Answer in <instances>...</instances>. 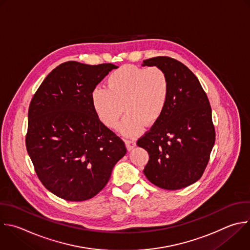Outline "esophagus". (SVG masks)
Returning <instances> with one entry per match:
<instances>
[{
	"instance_id": "obj_1",
	"label": "esophagus",
	"mask_w": 250,
	"mask_h": 250,
	"mask_svg": "<svg viewBox=\"0 0 250 250\" xmlns=\"http://www.w3.org/2000/svg\"><path fill=\"white\" fill-rule=\"evenodd\" d=\"M125 145H126V148L128 150H131V149H133L135 147L136 142H135L134 139H126L125 140Z\"/></svg>"
}]
</instances>
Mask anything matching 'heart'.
Segmentation results:
<instances>
[{
	"mask_svg": "<svg viewBox=\"0 0 250 250\" xmlns=\"http://www.w3.org/2000/svg\"><path fill=\"white\" fill-rule=\"evenodd\" d=\"M169 93V79L160 67L125 65L111 72L106 88L95 87L90 98L96 116L110 128L118 126L125 111L120 131L134 136L142 132L145 124L153 125L162 117Z\"/></svg>",
	"mask_w": 250,
	"mask_h": 250,
	"instance_id": "1",
	"label": "heart"
}]
</instances>
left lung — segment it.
I'll return each mask as SVG.
<instances>
[{
  "label": "left lung",
  "instance_id": "left-lung-1",
  "mask_svg": "<svg viewBox=\"0 0 250 250\" xmlns=\"http://www.w3.org/2000/svg\"><path fill=\"white\" fill-rule=\"evenodd\" d=\"M142 65L163 69L170 86L162 117L137 140L149 154L143 173L160 188H187L202 177L215 144L208 97L194 73L173 58H151Z\"/></svg>",
  "mask_w": 250,
  "mask_h": 250
}]
</instances>
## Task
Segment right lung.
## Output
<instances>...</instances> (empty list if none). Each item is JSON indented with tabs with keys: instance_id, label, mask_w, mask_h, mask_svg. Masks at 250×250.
Returning a JSON list of instances; mask_svg holds the SVG:
<instances>
[{
	"instance_id": "1",
	"label": "right lung",
	"mask_w": 250,
	"mask_h": 250,
	"mask_svg": "<svg viewBox=\"0 0 250 250\" xmlns=\"http://www.w3.org/2000/svg\"><path fill=\"white\" fill-rule=\"evenodd\" d=\"M118 66L74 61L54 68L28 110L25 144L43 186L67 201L94 197L126 153L125 142L96 116L91 92Z\"/></svg>"
}]
</instances>
